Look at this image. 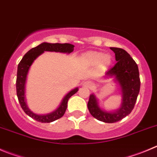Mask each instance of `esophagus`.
<instances>
[{
  "label": "esophagus",
  "mask_w": 157,
  "mask_h": 157,
  "mask_svg": "<svg viewBox=\"0 0 157 157\" xmlns=\"http://www.w3.org/2000/svg\"><path fill=\"white\" fill-rule=\"evenodd\" d=\"M93 83L90 81H86L83 82V86L86 88H92L93 86Z\"/></svg>",
  "instance_id": "esophagus-1"
}]
</instances>
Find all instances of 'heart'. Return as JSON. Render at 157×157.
<instances>
[{
    "label": "heart",
    "instance_id": "heart-1",
    "mask_svg": "<svg viewBox=\"0 0 157 157\" xmlns=\"http://www.w3.org/2000/svg\"><path fill=\"white\" fill-rule=\"evenodd\" d=\"M103 59V55L100 53H97V52H90L86 53L84 55V59L89 63H92L95 64L99 62L100 61Z\"/></svg>",
    "mask_w": 157,
    "mask_h": 157
}]
</instances>
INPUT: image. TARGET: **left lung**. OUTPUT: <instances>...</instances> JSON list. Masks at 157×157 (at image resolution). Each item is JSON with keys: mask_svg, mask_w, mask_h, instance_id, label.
<instances>
[{"mask_svg": "<svg viewBox=\"0 0 157 157\" xmlns=\"http://www.w3.org/2000/svg\"><path fill=\"white\" fill-rule=\"evenodd\" d=\"M116 55V63L105 73V77H114L122 92L120 108L113 112L102 109L94 94L89 96L88 109L94 118L108 123L118 122L126 117L133 109L140 89V72L137 64L129 54L122 48H110Z\"/></svg>", "mask_w": 157, "mask_h": 157, "instance_id": "obj_1", "label": "left lung"}]
</instances>
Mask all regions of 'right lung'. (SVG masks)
Returning <instances> with one entry per match:
<instances>
[{"instance_id": "right-lung-1", "label": "right lung", "mask_w": 157, "mask_h": 157, "mask_svg": "<svg viewBox=\"0 0 157 157\" xmlns=\"http://www.w3.org/2000/svg\"><path fill=\"white\" fill-rule=\"evenodd\" d=\"M75 46L73 44H59V43H47L43 42L38 45L37 47L33 48L31 50L28 51L22 58L21 61L19 62L17 66V80H16V90H17V95L18 98L19 103L21 106L22 109L25 113L32 119H35L38 122H52L53 121L62 118L66 111L67 106H68V101L71 95L78 92V89L75 88L71 92H68L64 98L62 99L60 105L56 110L48 114L38 115L33 113L31 110L29 109L26 103L25 100V83H26L27 75H28V71L32 65L33 62L40 55L44 52H62V53H71L74 50Z\"/></svg>"}]
</instances>
